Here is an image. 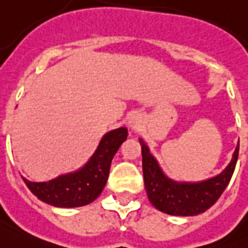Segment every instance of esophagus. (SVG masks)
Wrapping results in <instances>:
<instances>
[{
	"mask_svg": "<svg viewBox=\"0 0 248 248\" xmlns=\"http://www.w3.org/2000/svg\"><path fill=\"white\" fill-rule=\"evenodd\" d=\"M140 123H142V120H140L138 115H132L128 120V125L133 129H137L140 126Z\"/></svg>",
	"mask_w": 248,
	"mask_h": 248,
	"instance_id": "34e87169",
	"label": "esophagus"
}]
</instances>
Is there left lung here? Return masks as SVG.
<instances>
[{"mask_svg": "<svg viewBox=\"0 0 248 248\" xmlns=\"http://www.w3.org/2000/svg\"><path fill=\"white\" fill-rule=\"evenodd\" d=\"M139 143L142 146L143 177L149 202L159 212L179 217L202 214L219 199L230 184L239 151L238 140L231 162L222 172L202 181L187 183L170 179L142 138H139Z\"/></svg>", "mask_w": 248, "mask_h": 248, "instance_id": "1", "label": "left lung"}]
</instances>
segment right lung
I'll return each mask as SVG.
<instances>
[{
	"instance_id": "1",
	"label": "right lung",
	"mask_w": 248,
	"mask_h": 248,
	"mask_svg": "<svg viewBox=\"0 0 248 248\" xmlns=\"http://www.w3.org/2000/svg\"><path fill=\"white\" fill-rule=\"evenodd\" d=\"M128 129L120 126L110 130L100 140L99 146L85 165L73 172L64 173L44 183H24L39 200L57 208H77L87 205L99 198L109 177L110 165Z\"/></svg>"
}]
</instances>
